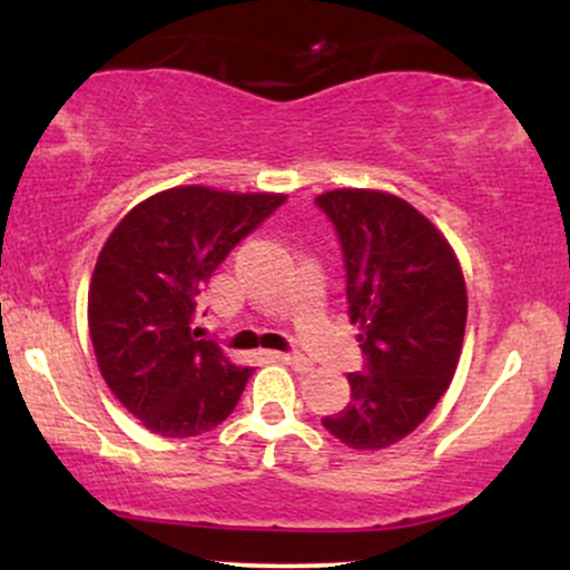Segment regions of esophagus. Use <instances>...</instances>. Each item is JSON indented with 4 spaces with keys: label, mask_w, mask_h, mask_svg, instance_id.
Returning a JSON list of instances; mask_svg holds the SVG:
<instances>
[{
    "label": "esophagus",
    "mask_w": 570,
    "mask_h": 570,
    "mask_svg": "<svg viewBox=\"0 0 570 570\" xmlns=\"http://www.w3.org/2000/svg\"><path fill=\"white\" fill-rule=\"evenodd\" d=\"M276 356L281 358V362H286V364H289L292 370H297V372H307V370H313V362H311V358L299 356V353H276Z\"/></svg>",
    "instance_id": "1"
}]
</instances>
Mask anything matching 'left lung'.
Here are the masks:
<instances>
[{"instance_id":"1","label":"left lung","mask_w":570,"mask_h":570,"mask_svg":"<svg viewBox=\"0 0 570 570\" xmlns=\"http://www.w3.org/2000/svg\"><path fill=\"white\" fill-rule=\"evenodd\" d=\"M335 225L351 324L362 326L364 367L351 402L322 417L353 450L389 448L434 410L461 356L466 284L444 235L396 195L335 189L316 198Z\"/></svg>"}]
</instances>
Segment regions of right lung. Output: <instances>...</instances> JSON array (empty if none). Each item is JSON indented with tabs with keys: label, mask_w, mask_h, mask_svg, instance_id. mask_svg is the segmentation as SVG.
Masks as SVG:
<instances>
[{
	"label": "right lung",
	"mask_w": 570,
	"mask_h": 570,
	"mask_svg": "<svg viewBox=\"0 0 570 570\" xmlns=\"http://www.w3.org/2000/svg\"><path fill=\"white\" fill-rule=\"evenodd\" d=\"M284 195L174 187L122 217L90 278L88 326L104 381L153 434L185 440L235 410L252 367H235L193 324L208 278Z\"/></svg>",
	"instance_id": "right-lung-1"
}]
</instances>
